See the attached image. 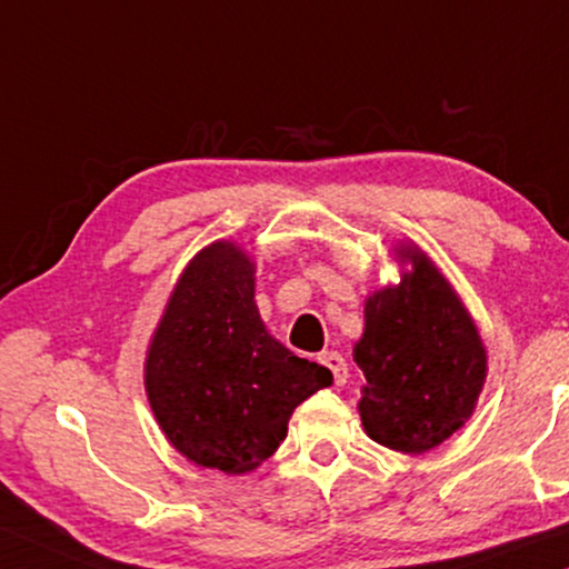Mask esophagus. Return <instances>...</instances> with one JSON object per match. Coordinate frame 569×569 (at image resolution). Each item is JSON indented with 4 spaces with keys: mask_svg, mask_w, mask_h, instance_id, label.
<instances>
[{
    "mask_svg": "<svg viewBox=\"0 0 569 569\" xmlns=\"http://www.w3.org/2000/svg\"><path fill=\"white\" fill-rule=\"evenodd\" d=\"M318 362H321L323 368H329V370H331V376H333V386H345V383H347L349 370H347L345 357H341L339 352H323V355H318Z\"/></svg>",
    "mask_w": 569,
    "mask_h": 569,
    "instance_id": "1",
    "label": "esophagus"
}]
</instances>
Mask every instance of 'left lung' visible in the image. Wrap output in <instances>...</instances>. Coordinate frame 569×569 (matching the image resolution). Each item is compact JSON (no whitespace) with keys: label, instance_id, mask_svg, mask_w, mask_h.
<instances>
[{"label":"left lung","instance_id":"left-lung-1","mask_svg":"<svg viewBox=\"0 0 569 569\" xmlns=\"http://www.w3.org/2000/svg\"><path fill=\"white\" fill-rule=\"evenodd\" d=\"M415 271L372 295L355 362L365 372L362 425L380 446L425 453L450 438L485 386L487 355L477 326L425 253Z\"/></svg>","mask_w":569,"mask_h":569}]
</instances>
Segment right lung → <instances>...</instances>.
<instances>
[{"label": "right lung", "mask_w": 569, "mask_h": 569, "mask_svg": "<svg viewBox=\"0 0 569 569\" xmlns=\"http://www.w3.org/2000/svg\"><path fill=\"white\" fill-rule=\"evenodd\" d=\"M331 380L269 337L253 300V263L232 243L204 248L183 271L144 368L168 440L224 473L267 461L295 407Z\"/></svg>", "instance_id": "add662e5"}]
</instances>
